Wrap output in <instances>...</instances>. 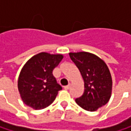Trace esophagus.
Here are the masks:
<instances>
[{
  "instance_id": "34e87169",
  "label": "esophagus",
  "mask_w": 131,
  "mask_h": 131,
  "mask_svg": "<svg viewBox=\"0 0 131 131\" xmlns=\"http://www.w3.org/2000/svg\"><path fill=\"white\" fill-rule=\"evenodd\" d=\"M64 90H69V89L70 88V85L69 84V85H67V86H64Z\"/></svg>"
}]
</instances>
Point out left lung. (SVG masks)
I'll return each mask as SVG.
<instances>
[{"label":"left lung","mask_w":131,"mask_h":131,"mask_svg":"<svg viewBox=\"0 0 131 131\" xmlns=\"http://www.w3.org/2000/svg\"><path fill=\"white\" fill-rule=\"evenodd\" d=\"M69 55L84 81V92L75 101L82 108L95 112L111 97L112 80L109 69L101 58L91 53L82 51Z\"/></svg>","instance_id":"obj_1"}]
</instances>
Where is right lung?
Segmentation results:
<instances>
[{
	"instance_id": "add662e5",
	"label": "right lung",
	"mask_w": 131,
	"mask_h": 131,
	"mask_svg": "<svg viewBox=\"0 0 131 131\" xmlns=\"http://www.w3.org/2000/svg\"><path fill=\"white\" fill-rule=\"evenodd\" d=\"M63 59L62 54L41 52L23 66L18 79V90L23 102L39 110L50 105L62 87L53 76V70Z\"/></svg>"
}]
</instances>
